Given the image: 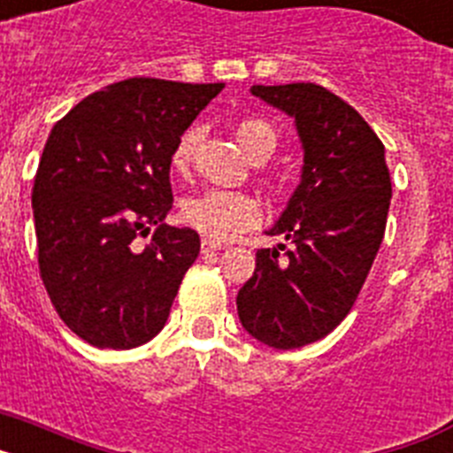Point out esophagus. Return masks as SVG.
Instances as JSON below:
<instances>
[{
	"label": "esophagus",
	"mask_w": 453,
	"mask_h": 453,
	"mask_svg": "<svg viewBox=\"0 0 453 453\" xmlns=\"http://www.w3.org/2000/svg\"><path fill=\"white\" fill-rule=\"evenodd\" d=\"M222 242H215V240H211V238H203L202 240V251L203 254H208V251H218V250H222Z\"/></svg>",
	"instance_id": "esophagus-1"
}]
</instances>
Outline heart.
<instances>
[{
    "label": "heart",
    "instance_id": "1",
    "mask_svg": "<svg viewBox=\"0 0 453 453\" xmlns=\"http://www.w3.org/2000/svg\"><path fill=\"white\" fill-rule=\"evenodd\" d=\"M199 140V129H188L179 138L172 151L174 170H186L192 158V151ZM235 140L251 161L272 156L279 142V134L270 122L261 118H245L235 124ZM183 219L202 234L215 240H231L242 231L251 229L261 219V206L245 192L234 190H208L203 195L188 199L183 203Z\"/></svg>",
    "mask_w": 453,
    "mask_h": 453
}]
</instances>
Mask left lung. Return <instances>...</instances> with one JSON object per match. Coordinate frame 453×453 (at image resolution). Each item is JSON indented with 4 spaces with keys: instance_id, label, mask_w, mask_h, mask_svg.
I'll return each instance as SVG.
<instances>
[{
    "instance_id": "8db88e82",
    "label": "left lung",
    "mask_w": 453,
    "mask_h": 453,
    "mask_svg": "<svg viewBox=\"0 0 453 453\" xmlns=\"http://www.w3.org/2000/svg\"><path fill=\"white\" fill-rule=\"evenodd\" d=\"M295 119L303 151L299 186L267 235L292 250L256 251L238 292L247 334L274 349L322 340L354 306L386 231L392 186L386 147L356 108L315 83L251 86Z\"/></svg>"
}]
</instances>
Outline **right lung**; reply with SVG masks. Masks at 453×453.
<instances>
[{
	"mask_svg": "<svg viewBox=\"0 0 453 453\" xmlns=\"http://www.w3.org/2000/svg\"><path fill=\"white\" fill-rule=\"evenodd\" d=\"M222 88L127 79L54 124L31 192L40 276L92 347L134 349L165 326L199 254L197 231L165 224L172 151Z\"/></svg>",
	"mask_w": 453,
	"mask_h": 453,
	"instance_id": "1",
	"label": "right lung"
}]
</instances>
